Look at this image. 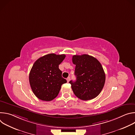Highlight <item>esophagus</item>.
Segmentation results:
<instances>
[{"label":"esophagus","instance_id":"34e87169","mask_svg":"<svg viewBox=\"0 0 135 135\" xmlns=\"http://www.w3.org/2000/svg\"><path fill=\"white\" fill-rule=\"evenodd\" d=\"M70 77H68V78L67 79V82H69V81H70Z\"/></svg>","mask_w":135,"mask_h":135}]
</instances>
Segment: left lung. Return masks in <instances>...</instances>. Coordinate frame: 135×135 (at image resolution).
<instances>
[{"label":"left lung","instance_id":"obj_1","mask_svg":"<svg viewBox=\"0 0 135 135\" xmlns=\"http://www.w3.org/2000/svg\"><path fill=\"white\" fill-rule=\"evenodd\" d=\"M73 63L76 65V80L70 81L74 93L83 100L92 99L99 94L105 82V74L100 62L88 54L74 55Z\"/></svg>","mask_w":135,"mask_h":135}]
</instances>
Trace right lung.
<instances>
[{"label":"right lung","mask_w":135,"mask_h":135,"mask_svg":"<svg viewBox=\"0 0 135 135\" xmlns=\"http://www.w3.org/2000/svg\"><path fill=\"white\" fill-rule=\"evenodd\" d=\"M65 57V54L51 53L40 57L33 64L29 79L32 91L38 99L52 100L58 95L62 84L67 82L59 68Z\"/></svg>","instance_id":"right-lung-1"}]
</instances>
